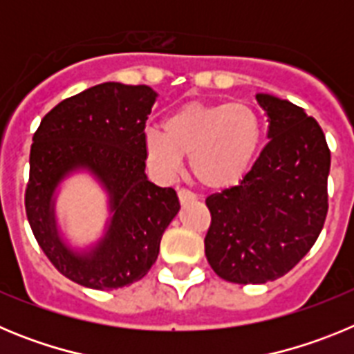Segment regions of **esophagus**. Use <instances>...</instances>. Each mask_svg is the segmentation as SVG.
Here are the masks:
<instances>
[{"label": "esophagus", "mask_w": 354, "mask_h": 354, "mask_svg": "<svg viewBox=\"0 0 354 354\" xmlns=\"http://www.w3.org/2000/svg\"><path fill=\"white\" fill-rule=\"evenodd\" d=\"M177 195H179L180 204H187V202H192V200L196 198L195 193L186 189V187H179V189H177Z\"/></svg>", "instance_id": "34e87169"}]
</instances>
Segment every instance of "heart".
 <instances>
[{"mask_svg": "<svg viewBox=\"0 0 354 354\" xmlns=\"http://www.w3.org/2000/svg\"><path fill=\"white\" fill-rule=\"evenodd\" d=\"M165 133L145 134V158L161 177L179 170L189 156V171L200 186L227 189L252 167L262 140V122L248 102L192 101L165 118Z\"/></svg>", "mask_w": 354, "mask_h": 354, "instance_id": "obj_1", "label": "heart"}]
</instances>
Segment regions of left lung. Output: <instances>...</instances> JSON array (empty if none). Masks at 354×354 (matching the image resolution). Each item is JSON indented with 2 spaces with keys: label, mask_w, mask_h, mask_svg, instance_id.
Masks as SVG:
<instances>
[{
  "label": "left lung",
  "mask_w": 354,
  "mask_h": 354,
  "mask_svg": "<svg viewBox=\"0 0 354 354\" xmlns=\"http://www.w3.org/2000/svg\"><path fill=\"white\" fill-rule=\"evenodd\" d=\"M268 145L241 184L205 198V257L227 282L266 283L305 257L328 214L330 149L317 120L286 99L259 93Z\"/></svg>",
  "instance_id": "obj_1"
}]
</instances>
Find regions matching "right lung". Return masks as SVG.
Instances as JSON below:
<instances>
[{
    "instance_id": "1",
    "label": "right lung",
    "mask_w": 354,
    "mask_h": 354,
    "mask_svg": "<svg viewBox=\"0 0 354 354\" xmlns=\"http://www.w3.org/2000/svg\"><path fill=\"white\" fill-rule=\"evenodd\" d=\"M154 101L147 84H95L56 104L33 134L24 192L28 221L51 264L83 287L111 290L142 280L179 212L175 189L156 186L145 175V122ZM76 167L92 169L112 195L114 220L90 256L64 248L52 216V193Z\"/></svg>"
}]
</instances>
